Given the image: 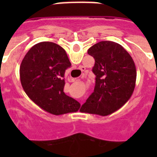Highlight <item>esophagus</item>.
Here are the masks:
<instances>
[{
    "label": "esophagus",
    "mask_w": 157,
    "mask_h": 157,
    "mask_svg": "<svg viewBox=\"0 0 157 157\" xmlns=\"http://www.w3.org/2000/svg\"><path fill=\"white\" fill-rule=\"evenodd\" d=\"M82 69H84V67H82ZM79 78H71L70 79H69V81L71 82H73L75 81H77V80H78ZM81 104H82V102H81Z\"/></svg>",
    "instance_id": "obj_1"
}]
</instances>
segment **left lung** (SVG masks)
<instances>
[{
    "instance_id": "1",
    "label": "left lung",
    "mask_w": 157,
    "mask_h": 157,
    "mask_svg": "<svg viewBox=\"0 0 157 157\" xmlns=\"http://www.w3.org/2000/svg\"><path fill=\"white\" fill-rule=\"evenodd\" d=\"M95 59L92 71L95 87L80 111L105 116L127 103L134 90L137 71L125 48L110 41L98 42L88 49Z\"/></svg>"
}]
</instances>
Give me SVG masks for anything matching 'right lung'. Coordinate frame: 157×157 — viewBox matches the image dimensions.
<instances>
[{
	"label": "right lung",
	"instance_id": "1",
	"mask_svg": "<svg viewBox=\"0 0 157 157\" xmlns=\"http://www.w3.org/2000/svg\"><path fill=\"white\" fill-rule=\"evenodd\" d=\"M71 66L61 46L50 41L37 43L25 55L19 67L23 90L36 105L52 115L77 112L81 105L63 92L65 71Z\"/></svg>",
	"mask_w": 157,
	"mask_h": 157
}]
</instances>
